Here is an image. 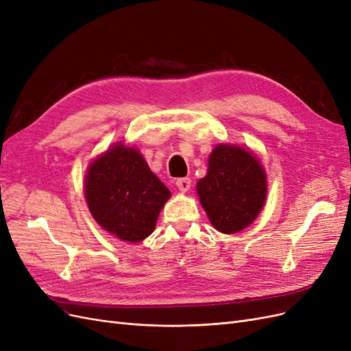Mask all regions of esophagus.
<instances>
[{
  "label": "esophagus",
  "instance_id": "34e87169",
  "mask_svg": "<svg viewBox=\"0 0 351 351\" xmlns=\"http://www.w3.org/2000/svg\"><path fill=\"white\" fill-rule=\"evenodd\" d=\"M176 186L178 187V190H180L181 193H186V191H189V190H190L191 180H190V178H187V177H184V178H178V180L176 181Z\"/></svg>",
  "mask_w": 351,
  "mask_h": 351
}]
</instances>
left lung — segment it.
<instances>
[{
    "label": "left lung",
    "mask_w": 351,
    "mask_h": 351,
    "mask_svg": "<svg viewBox=\"0 0 351 351\" xmlns=\"http://www.w3.org/2000/svg\"><path fill=\"white\" fill-rule=\"evenodd\" d=\"M197 195L210 223L222 234H237L256 221L267 197V177L256 155L221 143L209 156L208 174Z\"/></svg>",
    "instance_id": "1"
}]
</instances>
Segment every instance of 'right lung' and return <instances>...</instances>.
<instances>
[{
	"label": "right lung",
	"mask_w": 351,
	"mask_h": 351,
	"mask_svg": "<svg viewBox=\"0 0 351 351\" xmlns=\"http://www.w3.org/2000/svg\"><path fill=\"white\" fill-rule=\"evenodd\" d=\"M170 196L139 151L122 142L88 165V209L103 229L122 241L139 243L149 237Z\"/></svg>",
	"instance_id": "1"
}]
</instances>
